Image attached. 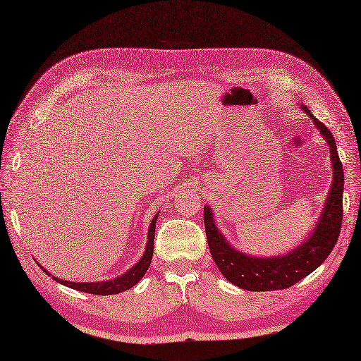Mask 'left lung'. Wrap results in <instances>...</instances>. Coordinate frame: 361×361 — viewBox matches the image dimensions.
<instances>
[{
	"label": "left lung",
	"mask_w": 361,
	"mask_h": 361,
	"mask_svg": "<svg viewBox=\"0 0 361 361\" xmlns=\"http://www.w3.org/2000/svg\"><path fill=\"white\" fill-rule=\"evenodd\" d=\"M305 114L312 118L313 124L323 135L331 150L332 161V185L324 202L323 211L312 233L301 245L281 256H252L234 248L219 231L214 221V212L208 204L203 208V220L211 256L225 278L248 291L283 290L304 279L324 262L338 240L343 220V189L344 172L340 163L336 142L331 130L319 122L305 105H301Z\"/></svg>",
	"instance_id": "left-lung-1"
}]
</instances>
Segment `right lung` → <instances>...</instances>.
Instances as JSON below:
<instances>
[{
    "label": "right lung",
    "instance_id": "1",
    "mask_svg": "<svg viewBox=\"0 0 361 361\" xmlns=\"http://www.w3.org/2000/svg\"><path fill=\"white\" fill-rule=\"evenodd\" d=\"M159 214V212H158ZM158 214L155 217H153L152 224L149 226V233H147V245H145V251L144 255L141 256V259L137 260V262L132 267L128 268V270L118 276V278H113L109 281H97V282H70V281H63L60 278H56V276H52V279L59 282V283H63V286L74 288L78 291H83V293H91V295H116L121 293V291H126L128 288H132L133 286H136L137 282L142 279V276L147 271V268L150 267L152 262V255H153V239H155V228H157V220H158ZM40 265V264H38ZM40 268L43 271L44 267L40 265ZM49 276L51 273L46 271Z\"/></svg>",
    "mask_w": 361,
    "mask_h": 361
}]
</instances>
